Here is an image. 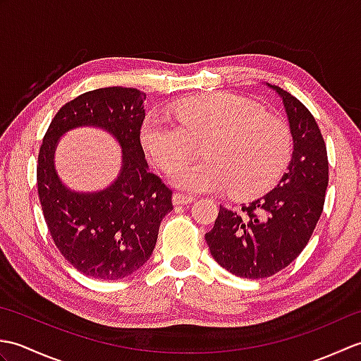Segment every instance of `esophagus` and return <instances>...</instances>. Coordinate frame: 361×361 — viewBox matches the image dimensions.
<instances>
[{
    "label": "esophagus",
    "instance_id": "34e87169",
    "mask_svg": "<svg viewBox=\"0 0 361 361\" xmlns=\"http://www.w3.org/2000/svg\"><path fill=\"white\" fill-rule=\"evenodd\" d=\"M173 204H189L195 202V197L194 195H189V194H181V192H175L173 197Z\"/></svg>",
    "mask_w": 361,
    "mask_h": 361
}]
</instances>
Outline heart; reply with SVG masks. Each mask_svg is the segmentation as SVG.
<instances>
[{
  "mask_svg": "<svg viewBox=\"0 0 361 361\" xmlns=\"http://www.w3.org/2000/svg\"><path fill=\"white\" fill-rule=\"evenodd\" d=\"M173 116L150 113L141 127L144 150L169 171L205 141L202 161L171 172L173 185L190 192H221L235 198L267 192L286 169L291 137L288 127L265 114L259 104L231 93L195 97L173 109Z\"/></svg>",
  "mask_w": 361,
  "mask_h": 361,
  "instance_id": "1",
  "label": "heart"
}]
</instances>
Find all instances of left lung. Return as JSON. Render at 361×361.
Wrapping results in <instances>:
<instances>
[{
    "label": "left lung",
    "instance_id": "8db88e82",
    "mask_svg": "<svg viewBox=\"0 0 361 361\" xmlns=\"http://www.w3.org/2000/svg\"><path fill=\"white\" fill-rule=\"evenodd\" d=\"M293 136L287 172L276 188L235 212L220 206L204 234L216 262L247 279L270 278L301 255L324 208L327 149L315 118L295 96L276 85Z\"/></svg>",
    "mask_w": 361,
    "mask_h": 361
}]
</instances>
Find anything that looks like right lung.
I'll return each mask as SVG.
<instances>
[{
	"instance_id": "add662e5",
	"label": "right lung",
	"mask_w": 361,
	"mask_h": 361,
	"mask_svg": "<svg viewBox=\"0 0 361 361\" xmlns=\"http://www.w3.org/2000/svg\"><path fill=\"white\" fill-rule=\"evenodd\" d=\"M145 93L109 87L65 104L51 121L38 152L37 188L44 221L62 256L94 279H122L141 268L155 248L161 220L173 209L172 190L149 172L141 145ZM104 128L123 149L120 176L99 193H74L53 167L58 137L68 129Z\"/></svg>"
}]
</instances>
